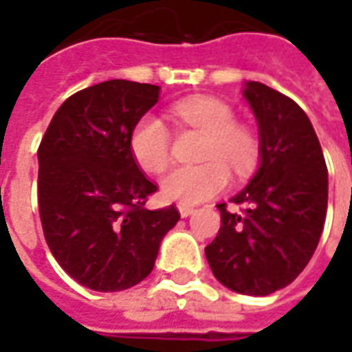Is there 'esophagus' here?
Returning <instances> with one entry per match:
<instances>
[{"instance_id": "1", "label": "esophagus", "mask_w": 352, "mask_h": 352, "mask_svg": "<svg viewBox=\"0 0 352 352\" xmlns=\"http://www.w3.org/2000/svg\"><path fill=\"white\" fill-rule=\"evenodd\" d=\"M179 213L181 217H190L194 213V207L192 206H183V204H179Z\"/></svg>"}]
</instances>
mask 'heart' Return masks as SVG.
Masks as SVG:
<instances>
[{"label": "heart", "instance_id": "b5f03b06", "mask_svg": "<svg viewBox=\"0 0 352 352\" xmlns=\"http://www.w3.org/2000/svg\"><path fill=\"white\" fill-rule=\"evenodd\" d=\"M173 115L196 130L207 133L201 166H179L162 177L164 198L192 206L226 190L230 168L236 175H247L260 158L256 133L237 124L236 113L226 101L209 96H192L177 101ZM130 153L148 173H160L171 154V133L158 116L145 115L131 128Z\"/></svg>", "mask_w": 352, "mask_h": 352}]
</instances>
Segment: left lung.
Returning a JSON list of instances; mask_svg holds the SVG:
<instances>
[{"label": "left lung", "instance_id": "1", "mask_svg": "<svg viewBox=\"0 0 352 352\" xmlns=\"http://www.w3.org/2000/svg\"><path fill=\"white\" fill-rule=\"evenodd\" d=\"M245 98L260 128V169L232 198L239 213L219 204L221 230L206 247L211 272L247 296L280 290L303 272L317 249L328 206V169L303 109L285 94L249 80Z\"/></svg>", "mask_w": 352, "mask_h": 352}]
</instances>
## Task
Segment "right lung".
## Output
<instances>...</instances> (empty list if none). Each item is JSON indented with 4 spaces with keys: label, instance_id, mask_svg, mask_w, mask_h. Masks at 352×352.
Returning <instances> with one entry per match:
<instances>
[{
    "label": "right lung",
    "instance_id": "add662e5",
    "mask_svg": "<svg viewBox=\"0 0 352 352\" xmlns=\"http://www.w3.org/2000/svg\"><path fill=\"white\" fill-rule=\"evenodd\" d=\"M160 87L113 79L69 96L37 148V201L47 245L82 287L116 292L153 272L162 237L181 214L146 209L158 186L130 153L131 128Z\"/></svg>",
    "mask_w": 352,
    "mask_h": 352
}]
</instances>
